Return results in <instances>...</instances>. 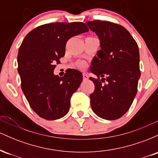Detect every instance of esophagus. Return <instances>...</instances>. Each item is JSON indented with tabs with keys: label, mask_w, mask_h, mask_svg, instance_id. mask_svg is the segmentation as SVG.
Here are the masks:
<instances>
[{
	"label": "esophagus",
	"mask_w": 158,
	"mask_h": 158,
	"mask_svg": "<svg viewBox=\"0 0 158 158\" xmlns=\"http://www.w3.org/2000/svg\"><path fill=\"white\" fill-rule=\"evenodd\" d=\"M82 77H83V79H84V80H86V79H88V76H87V74L85 73H82Z\"/></svg>",
	"instance_id": "1"
}]
</instances>
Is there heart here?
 <instances>
[{"label":"heart","mask_w":158,"mask_h":158,"mask_svg":"<svg viewBox=\"0 0 158 158\" xmlns=\"http://www.w3.org/2000/svg\"><path fill=\"white\" fill-rule=\"evenodd\" d=\"M78 66L80 67V68H84L85 66V63L84 61H80V62L78 63Z\"/></svg>","instance_id":"1"}]
</instances>
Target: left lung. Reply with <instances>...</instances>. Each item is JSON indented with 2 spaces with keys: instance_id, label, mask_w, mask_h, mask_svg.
Returning a JSON list of instances; mask_svg holds the SVG:
<instances>
[{
  "instance_id": "left-lung-1",
  "label": "left lung",
  "mask_w": 158,
  "mask_h": 158,
  "mask_svg": "<svg viewBox=\"0 0 158 158\" xmlns=\"http://www.w3.org/2000/svg\"><path fill=\"white\" fill-rule=\"evenodd\" d=\"M86 24L98 35L101 47L90 68L97 76L89 78L95 85L90 106L101 118L119 119L129 109L137 92L138 46L130 32L117 23L97 20Z\"/></svg>"
}]
</instances>
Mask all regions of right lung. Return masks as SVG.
<instances>
[{"mask_svg": "<svg viewBox=\"0 0 158 158\" xmlns=\"http://www.w3.org/2000/svg\"><path fill=\"white\" fill-rule=\"evenodd\" d=\"M88 31L82 22L50 23L33 29L23 40L18 54L21 89L41 118L54 120L69 111L70 98L82 81V73L68 69L59 77L53 70L64 56L67 41Z\"/></svg>", "mask_w": 158, "mask_h": 158, "instance_id": "add662e5", "label": "right lung"}]
</instances>
